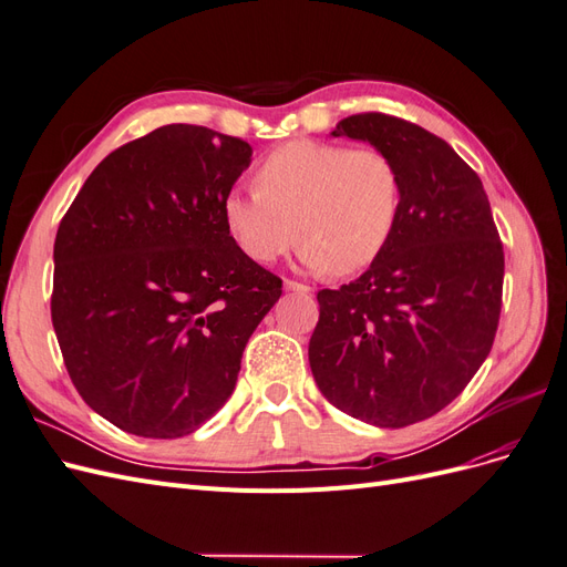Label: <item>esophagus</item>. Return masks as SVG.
Returning a JSON list of instances; mask_svg holds the SVG:
<instances>
[{
    "instance_id": "34e87169",
    "label": "esophagus",
    "mask_w": 567,
    "mask_h": 567,
    "mask_svg": "<svg viewBox=\"0 0 567 567\" xmlns=\"http://www.w3.org/2000/svg\"><path fill=\"white\" fill-rule=\"evenodd\" d=\"M284 286H286V290H293V293H300V296H307V293H310V290H312L310 286H305V284L293 281V279H286Z\"/></svg>"
}]
</instances>
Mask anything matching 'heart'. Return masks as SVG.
Returning <instances> with one entry per match:
<instances>
[{"mask_svg":"<svg viewBox=\"0 0 567 567\" xmlns=\"http://www.w3.org/2000/svg\"><path fill=\"white\" fill-rule=\"evenodd\" d=\"M402 177L385 151L293 140L255 167V192H229L221 219L250 260L269 265L300 238L312 271L371 267L398 229Z\"/></svg>","mask_w":567,"mask_h":567,"instance_id":"obj_1","label":"heart"}]
</instances>
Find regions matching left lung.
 Listing matches in <instances>:
<instances>
[{"mask_svg": "<svg viewBox=\"0 0 567 567\" xmlns=\"http://www.w3.org/2000/svg\"><path fill=\"white\" fill-rule=\"evenodd\" d=\"M331 134L388 153L402 177V210L362 277L317 293L310 367L336 409L404 427L458 398L487 359L504 246L483 182L440 136L385 113L350 115Z\"/></svg>", "mask_w": 567, "mask_h": 567, "instance_id": "1", "label": "left lung"}]
</instances>
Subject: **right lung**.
Segmentation results:
<instances>
[{"instance_id":"right-lung-1","label":"right lung","mask_w":567,"mask_h":567,"mask_svg":"<svg viewBox=\"0 0 567 567\" xmlns=\"http://www.w3.org/2000/svg\"><path fill=\"white\" fill-rule=\"evenodd\" d=\"M250 156L238 136L165 125L109 153L61 219L51 323L80 398L120 431L175 440L215 416L281 298L221 219Z\"/></svg>"}]
</instances>
